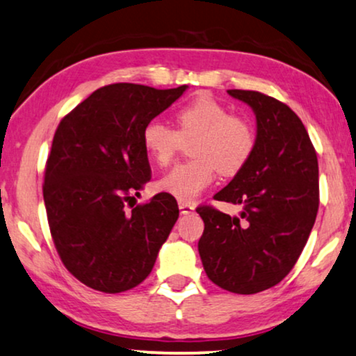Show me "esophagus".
<instances>
[{"mask_svg":"<svg viewBox=\"0 0 356 356\" xmlns=\"http://www.w3.org/2000/svg\"><path fill=\"white\" fill-rule=\"evenodd\" d=\"M179 209H180V213H182V214H188L195 209V204L192 202H184V200H180Z\"/></svg>","mask_w":356,"mask_h":356,"instance_id":"esophagus-1","label":"esophagus"}]
</instances>
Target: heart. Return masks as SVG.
Returning <instances> with one entry per match:
<instances>
[{"label":"heart","mask_w":356,"mask_h":356,"mask_svg":"<svg viewBox=\"0 0 356 356\" xmlns=\"http://www.w3.org/2000/svg\"><path fill=\"white\" fill-rule=\"evenodd\" d=\"M177 130L161 119H152L142 129L147 153L161 166L176 156L180 140L193 137L192 159L179 163L158 180V188L179 200H192L211 185L216 171L234 176L250 161L257 134L247 119L235 116L209 95H200L176 113Z\"/></svg>","instance_id":"1"}]
</instances>
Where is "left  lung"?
<instances>
[{
  "label": "left lung",
  "mask_w": 356,
  "mask_h": 356,
  "mask_svg": "<svg viewBox=\"0 0 356 356\" xmlns=\"http://www.w3.org/2000/svg\"><path fill=\"white\" fill-rule=\"evenodd\" d=\"M227 93L257 114V145L242 171L214 195L240 204V216L211 204L197 208L204 222L198 252L214 284L250 295L279 284L308 242L319 208L318 156L287 104L254 90Z\"/></svg>",
  "instance_id": "left-lung-1"
}]
</instances>
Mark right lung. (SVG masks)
<instances>
[{"label":"right lung","mask_w":356,"mask_h":356,"mask_svg":"<svg viewBox=\"0 0 356 356\" xmlns=\"http://www.w3.org/2000/svg\"><path fill=\"white\" fill-rule=\"evenodd\" d=\"M185 88L104 85L54 132L43 182L49 232L67 271L90 289L137 287L177 221V202L166 192L130 211L126 203L152 179L143 126Z\"/></svg>","instance_id":"1"}]
</instances>
